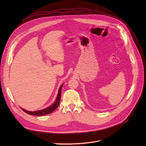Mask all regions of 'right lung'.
<instances>
[{
	"instance_id": "right-lung-1",
	"label": "right lung",
	"mask_w": 146,
	"mask_h": 146,
	"mask_svg": "<svg viewBox=\"0 0 146 146\" xmlns=\"http://www.w3.org/2000/svg\"><path fill=\"white\" fill-rule=\"evenodd\" d=\"M64 84H62L60 86V88L59 89V91L56 98V100L55 101V102L51 105L50 106L48 107L47 108L44 109L43 110H37V111H29L28 110H25V109H23L21 108L24 112H25L26 113L29 114V115H36V116H42V115H47V114H49L51 113H52L59 106V104L60 102V97H61V89L63 87Z\"/></svg>"
}]
</instances>
